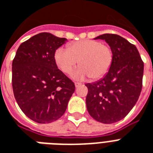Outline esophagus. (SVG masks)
I'll list each match as a JSON object with an SVG mask.
<instances>
[{"instance_id":"obj_1","label":"esophagus","mask_w":153,"mask_h":153,"mask_svg":"<svg viewBox=\"0 0 153 153\" xmlns=\"http://www.w3.org/2000/svg\"><path fill=\"white\" fill-rule=\"evenodd\" d=\"M81 85L82 84L80 83V82H74V86H75V87H76V88H78V87L81 86Z\"/></svg>"}]
</instances>
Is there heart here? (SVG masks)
I'll use <instances>...</instances> for the list:
<instances>
[{
  "label": "heart",
  "mask_w": 153,
  "mask_h": 153,
  "mask_svg": "<svg viewBox=\"0 0 153 153\" xmlns=\"http://www.w3.org/2000/svg\"><path fill=\"white\" fill-rule=\"evenodd\" d=\"M55 63L64 73H70L79 62L81 64L72 72V78L82 80L91 77L98 79L109 72L114 54L110 47L94 39H84L72 43L68 49L60 47L55 51Z\"/></svg>",
  "instance_id": "1"
}]
</instances>
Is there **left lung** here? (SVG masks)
<instances>
[{
    "instance_id": "1",
    "label": "left lung",
    "mask_w": 153,
    "mask_h": 153,
    "mask_svg": "<svg viewBox=\"0 0 153 153\" xmlns=\"http://www.w3.org/2000/svg\"><path fill=\"white\" fill-rule=\"evenodd\" d=\"M94 39L109 44L114 60L102 79L86 84V108L96 121L115 123L123 119L137 102L142 89L144 62L135 45L118 35L103 34Z\"/></svg>"
}]
</instances>
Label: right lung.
<instances>
[{"label": "right lung", "instance_id": "add662e5", "mask_svg": "<svg viewBox=\"0 0 153 153\" xmlns=\"http://www.w3.org/2000/svg\"><path fill=\"white\" fill-rule=\"evenodd\" d=\"M67 39L41 32L20 44L13 61L14 97L24 114L37 123H51L66 111L75 90L55 63V51Z\"/></svg>", "mask_w": 153, "mask_h": 153}]
</instances>
